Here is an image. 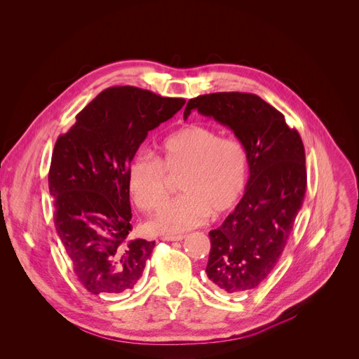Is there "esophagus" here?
Returning <instances> with one entry per match:
<instances>
[{"mask_svg":"<svg viewBox=\"0 0 359 359\" xmlns=\"http://www.w3.org/2000/svg\"><path fill=\"white\" fill-rule=\"evenodd\" d=\"M184 235H163L161 240L162 241H182Z\"/></svg>","mask_w":359,"mask_h":359,"instance_id":"34e87169","label":"esophagus"}]
</instances>
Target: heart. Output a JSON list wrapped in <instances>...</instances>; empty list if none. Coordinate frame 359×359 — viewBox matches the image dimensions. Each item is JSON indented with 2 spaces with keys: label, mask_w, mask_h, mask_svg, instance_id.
<instances>
[{
  "label": "heart",
  "mask_w": 359,
  "mask_h": 359,
  "mask_svg": "<svg viewBox=\"0 0 359 359\" xmlns=\"http://www.w3.org/2000/svg\"><path fill=\"white\" fill-rule=\"evenodd\" d=\"M161 159L140 154L130 165L131 194L145 211L159 208L168 198L169 176L183 173L179 198L165 204L149 221L158 233H180L201 225L211 214H224L243 198L248 183V156L233 138L201 126H187L169 135Z\"/></svg>",
  "instance_id": "heart-1"
}]
</instances>
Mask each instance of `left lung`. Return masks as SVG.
Listing matches in <instances>:
<instances>
[{
	"label": "left lung",
	"instance_id": "obj_1",
	"mask_svg": "<svg viewBox=\"0 0 359 359\" xmlns=\"http://www.w3.org/2000/svg\"><path fill=\"white\" fill-rule=\"evenodd\" d=\"M193 109L228 127L248 156L245 194L224 222L208 232V279L221 290L240 294L258 287L278 264L306 186L302 138L282 112L250 93H212L189 100Z\"/></svg>",
	"mask_w": 359,
	"mask_h": 359
}]
</instances>
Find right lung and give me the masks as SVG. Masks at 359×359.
<instances>
[{
    "mask_svg": "<svg viewBox=\"0 0 359 359\" xmlns=\"http://www.w3.org/2000/svg\"><path fill=\"white\" fill-rule=\"evenodd\" d=\"M184 102L138 87H109L55 144V226L79 282L93 294L131 290L142 276L155 241L130 236L128 170L148 133Z\"/></svg>",
    "mask_w": 359,
    "mask_h": 359,
    "instance_id": "obj_1",
    "label": "right lung"
}]
</instances>
